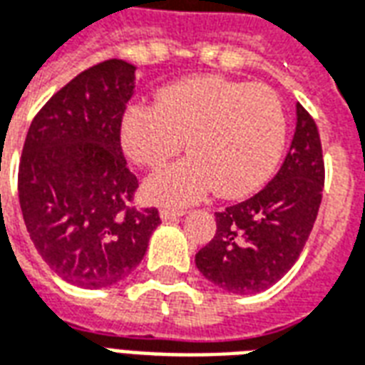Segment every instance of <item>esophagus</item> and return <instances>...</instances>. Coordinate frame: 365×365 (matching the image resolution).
Instances as JSON below:
<instances>
[{
	"mask_svg": "<svg viewBox=\"0 0 365 365\" xmlns=\"http://www.w3.org/2000/svg\"><path fill=\"white\" fill-rule=\"evenodd\" d=\"M182 215H185L183 209H168V207L160 209V219H162V221H174V219L182 217Z\"/></svg>",
	"mask_w": 365,
	"mask_h": 365,
	"instance_id": "1",
	"label": "esophagus"
}]
</instances>
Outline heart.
I'll return each mask as SVG.
<instances>
[{"mask_svg": "<svg viewBox=\"0 0 365 365\" xmlns=\"http://www.w3.org/2000/svg\"><path fill=\"white\" fill-rule=\"evenodd\" d=\"M120 146L135 164L160 168L183 150L190 158L160 170L144 185L158 203L183 205L211 190L242 197L266 182L282 156L287 115L268 86L197 76L156 93V105H128Z\"/></svg>", "mask_w": 365, "mask_h": 365, "instance_id": "1", "label": "heart"}]
</instances>
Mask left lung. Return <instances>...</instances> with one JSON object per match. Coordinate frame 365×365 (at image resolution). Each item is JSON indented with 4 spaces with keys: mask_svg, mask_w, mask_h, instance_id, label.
I'll return each instance as SVG.
<instances>
[{
    "mask_svg": "<svg viewBox=\"0 0 365 365\" xmlns=\"http://www.w3.org/2000/svg\"><path fill=\"white\" fill-rule=\"evenodd\" d=\"M324 187L317 123L297 103L291 148L274 180L246 201L215 213L217 232L195 266L221 289L248 295L279 282L303 252Z\"/></svg>",
    "mask_w": 365,
    "mask_h": 365,
    "instance_id": "1",
    "label": "left lung"
}]
</instances>
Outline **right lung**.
Listing matches in <instances>:
<instances>
[{
    "mask_svg": "<svg viewBox=\"0 0 365 365\" xmlns=\"http://www.w3.org/2000/svg\"><path fill=\"white\" fill-rule=\"evenodd\" d=\"M125 60L83 70L43 105L19 162V203L29 237L64 282L99 289L140 264L160 225L120 148V117L135 90Z\"/></svg>",
    "mask_w": 365,
    "mask_h": 365,
    "instance_id": "obj_1",
    "label": "right lung"
}]
</instances>
